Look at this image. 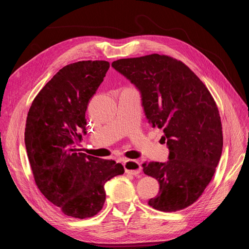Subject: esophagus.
<instances>
[{"label": "esophagus", "mask_w": 249, "mask_h": 249, "mask_svg": "<svg viewBox=\"0 0 249 249\" xmlns=\"http://www.w3.org/2000/svg\"><path fill=\"white\" fill-rule=\"evenodd\" d=\"M124 167L126 173L136 176L141 171L140 163L136 160H124Z\"/></svg>", "instance_id": "obj_1"}]
</instances>
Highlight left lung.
<instances>
[{"label": "left lung", "mask_w": 249, "mask_h": 249, "mask_svg": "<svg viewBox=\"0 0 249 249\" xmlns=\"http://www.w3.org/2000/svg\"><path fill=\"white\" fill-rule=\"evenodd\" d=\"M112 67L136 87L148 123L163 129L167 162L142 164L159 193L148 205L176 212L196 201L219 163L223 136L219 111L208 88L189 67L171 57L152 54L119 59Z\"/></svg>", "instance_id": "1"}]
</instances>
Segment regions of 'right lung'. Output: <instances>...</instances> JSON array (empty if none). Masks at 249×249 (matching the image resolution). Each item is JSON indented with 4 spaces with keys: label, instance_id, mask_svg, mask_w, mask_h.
<instances>
[{
    "label": "right lung",
    "instance_id": "1",
    "mask_svg": "<svg viewBox=\"0 0 249 249\" xmlns=\"http://www.w3.org/2000/svg\"><path fill=\"white\" fill-rule=\"evenodd\" d=\"M109 67L107 61L64 66L28 112L25 144L35 183L53 205L80 219L100 212L106 200L105 184L124 172L120 163L74 148L87 133V106Z\"/></svg>",
    "mask_w": 249,
    "mask_h": 249
}]
</instances>
